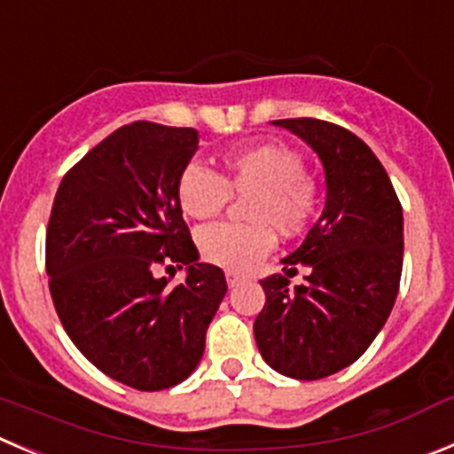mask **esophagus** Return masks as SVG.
<instances>
[{
    "label": "esophagus",
    "mask_w": 454,
    "mask_h": 454,
    "mask_svg": "<svg viewBox=\"0 0 454 454\" xmlns=\"http://www.w3.org/2000/svg\"><path fill=\"white\" fill-rule=\"evenodd\" d=\"M241 279H244V275H239V273H235V270H226V282H228V286H237L241 282Z\"/></svg>",
    "instance_id": "1"
}]
</instances>
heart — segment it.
Instances as JSON below:
<instances>
[{
	"label": "heart",
	"instance_id": "obj_1",
	"mask_svg": "<svg viewBox=\"0 0 454 454\" xmlns=\"http://www.w3.org/2000/svg\"><path fill=\"white\" fill-rule=\"evenodd\" d=\"M219 165V175L199 163L185 165L176 199L188 217L207 222L223 213L232 194H248L247 223H219L197 237L203 260L244 273L275 247V232L294 239L311 226L320 207V185L304 169L302 152L285 143L235 147L223 152Z\"/></svg>",
	"mask_w": 454,
	"mask_h": 454
}]
</instances>
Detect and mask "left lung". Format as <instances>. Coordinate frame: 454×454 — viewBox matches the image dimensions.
I'll use <instances>...</instances> for the list:
<instances>
[{
    "label": "left lung",
    "instance_id": "8db88e82",
    "mask_svg": "<svg viewBox=\"0 0 454 454\" xmlns=\"http://www.w3.org/2000/svg\"><path fill=\"white\" fill-rule=\"evenodd\" d=\"M273 122L317 152L327 203L302 247L282 260L286 275L307 266V282L289 291L285 275L262 279L266 304L253 332L275 372L317 380L358 361L392 311L403 269V207L380 160L349 129L317 118Z\"/></svg>",
    "mask_w": 454,
    "mask_h": 454
}]
</instances>
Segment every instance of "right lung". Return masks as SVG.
<instances>
[{"mask_svg": "<svg viewBox=\"0 0 454 454\" xmlns=\"http://www.w3.org/2000/svg\"><path fill=\"white\" fill-rule=\"evenodd\" d=\"M197 129L118 127L62 179L46 228V275L62 327L87 361L141 392L179 385L199 365L226 295L203 264L176 199ZM189 266L179 286L155 270Z\"/></svg>", "mask_w": 454, "mask_h": 454, "instance_id": "add662e5", "label": "right lung"}]
</instances>
